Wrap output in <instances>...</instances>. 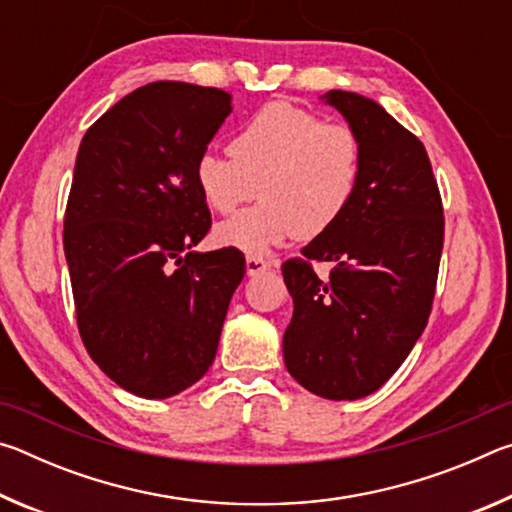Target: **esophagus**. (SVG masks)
I'll return each mask as SVG.
<instances>
[{"label":"esophagus","instance_id":"esophagus-1","mask_svg":"<svg viewBox=\"0 0 512 512\" xmlns=\"http://www.w3.org/2000/svg\"><path fill=\"white\" fill-rule=\"evenodd\" d=\"M271 268V262H266L262 257H246V273L248 275H259Z\"/></svg>","mask_w":512,"mask_h":512}]
</instances>
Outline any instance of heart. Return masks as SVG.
Returning a JSON list of instances; mask_svg holds the SVG:
<instances>
[{
  "mask_svg": "<svg viewBox=\"0 0 512 512\" xmlns=\"http://www.w3.org/2000/svg\"><path fill=\"white\" fill-rule=\"evenodd\" d=\"M361 171L363 144L352 126L277 101L244 121L230 155H198L194 183L219 214L259 194L262 203L221 223L214 239L262 257L296 235L311 239L332 228L357 196Z\"/></svg>",
  "mask_w": 512,
  "mask_h": 512,
  "instance_id": "b5f03b06",
  "label": "heart"
}]
</instances>
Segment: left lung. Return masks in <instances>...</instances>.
Wrapping results in <instances>:
<instances>
[{"label": "left lung", "instance_id": "1", "mask_svg": "<svg viewBox=\"0 0 512 512\" xmlns=\"http://www.w3.org/2000/svg\"><path fill=\"white\" fill-rule=\"evenodd\" d=\"M363 144L352 205L282 266L293 318L282 352L289 375L325 400L375 393L427 327L443 253V203L424 144L357 92L329 90ZM332 261L320 281L309 261Z\"/></svg>", "mask_w": 512, "mask_h": 512}]
</instances>
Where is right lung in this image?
Returning <instances> with one entry per match:
<instances>
[{
    "label": "right lung",
    "instance_id": "1",
    "mask_svg": "<svg viewBox=\"0 0 512 512\" xmlns=\"http://www.w3.org/2000/svg\"><path fill=\"white\" fill-rule=\"evenodd\" d=\"M230 112L219 88L155 81L94 121L76 155L63 244L79 332L92 361L144 400L210 370L244 280L239 250H194L212 225L194 164Z\"/></svg>",
    "mask_w": 512,
    "mask_h": 512
}]
</instances>
